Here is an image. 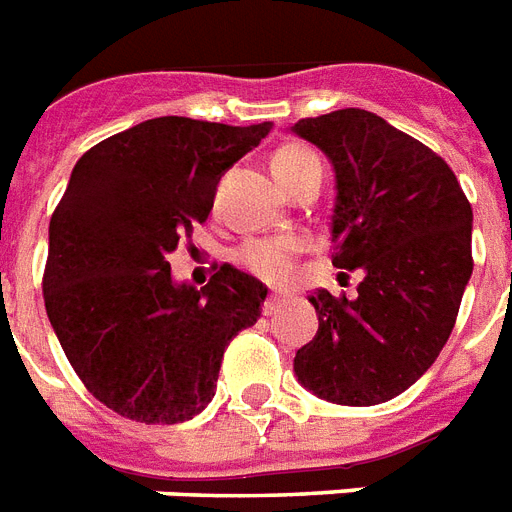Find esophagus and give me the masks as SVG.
<instances>
[{
    "label": "esophagus",
    "mask_w": 512,
    "mask_h": 512,
    "mask_svg": "<svg viewBox=\"0 0 512 512\" xmlns=\"http://www.w3.org/2000/svg\"><path fill=\"white\" fill-rule=\"evenodd\" d=\"M282 303H285V295H282V293H269V295H266V301H264V314L266 316L274 314V311H277V308H280Z\"/></svg>",
    "instance_id": "1"
}]
</instances>
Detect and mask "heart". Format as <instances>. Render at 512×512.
<instances>
[{
  "label": "heart",
  "instance_id": "obj_1",
  "mask_svg": "<svg viewBox=\"0 0 512 512\" xmlns=\"http://www.w3.org/2000/svg\"><path fill=\"white\" fill-rule=\"evenodd\" d=\"M322 170V159L301 143L282 146L272 156V172L282 185H293L306 172ZM301 253V240L293 235H269L246 240L238 251V261L248 272L266 282H285L293 274L295 256Z\"/></svg>",
  "mask_w": 512,
  "mask_h": 512
}]
</instances>
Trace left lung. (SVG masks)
<instances>
[{"label": "left lung", "mask_w": 512, "mask_h": 512, "mask_svg": "<svg viewBox=\"0 0 512 512\" xmlns=\"http://www.w3.org/2000/svg\"><path fill=\"white\" fill-rule=\"evenodd\" d=\"M332 159V264L361 269L358 295L319 290L314 340L295 353L303 387L337 405L398 398L453 332L474 256L471 204L429 146L366 109L293 125Z\"/></svg>", "instance_id": "left-lung-1"}]
</instances>
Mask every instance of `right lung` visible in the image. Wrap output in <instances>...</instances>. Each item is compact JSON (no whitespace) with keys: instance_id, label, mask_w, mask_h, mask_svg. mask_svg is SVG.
<instances>
[{"instance_id":"right-lung-1","label":"right lung","mask_w":512,"mask_h":512,"mask_svg":"<svg viewBox=\"0 0 512 512\" xmlns=\"http://www.w3.org/2000/svg\"><path fill=\"white\" fill-rule=\"evenodd\" d=\"M269 128L154 117L75 164L41 287L67 361L117 416L180 424L201 413L230 340L259 322L256 277L222 264L201 290L175 285L167 253L204 225L222 172Z\"/></svg>"}]
</instances>
